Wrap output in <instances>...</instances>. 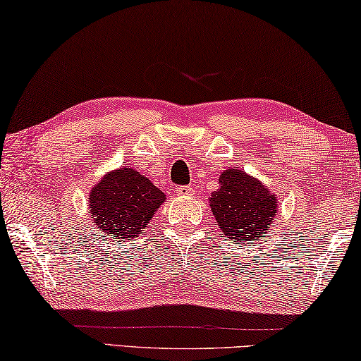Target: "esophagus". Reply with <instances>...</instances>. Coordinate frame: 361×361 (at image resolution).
Wrapping results in <instances>:
<instances>
[{"label":"esophagus","instance_id":"1","mask_svg":"<svg viewBox=\"0 0 361 361\" xmlns=\"http://www.w3.org/2000/svg\"><path fill=\"white\" fill-rule=\"evenodd\" d=\"M176 193H178L179 196H190V195H193V188L190 185H180L176 188Z\"/></svg>","mask_w":361,"mask_h":361}]
</instances>
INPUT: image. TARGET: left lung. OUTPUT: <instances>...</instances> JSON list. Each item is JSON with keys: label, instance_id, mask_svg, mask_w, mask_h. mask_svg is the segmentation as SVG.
<instances>
[{"label": "left lung", "instance_id": "left-lung-1", "mask_svg": "<svg viewBox=\"0 0 361 361\" xmlns=\"http://www.w3.org/2000/svg\"><path fill=\"white\" fill-rule=\"evenodd\" d=\"M276 196L240 169H226L210 206L224 239L257 240L276 215Z\"/></svg>", "mask_w": 361, "mask_h": 361}]
</instances>
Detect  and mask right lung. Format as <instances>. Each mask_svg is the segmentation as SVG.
I'll use <instances>...</instances> for the list:
<instances>
[{
	"instance_id": "right-lung-1",
	"label": "right lung",
	"mask_w": 361,
	"mask_h": 361,
	"mask_svg": "<svg viewBox=\"0 0 361 361\" xmlns=\"http://www.w3.org/2000/svg\"><path fill=\"white\" fill-rule=\"evenodd\" d=\"M165 193L132 168H119L91 190L90 207L94 223L105 235L132 239L146 228Z\"/></svg>"
}]
</instances>
